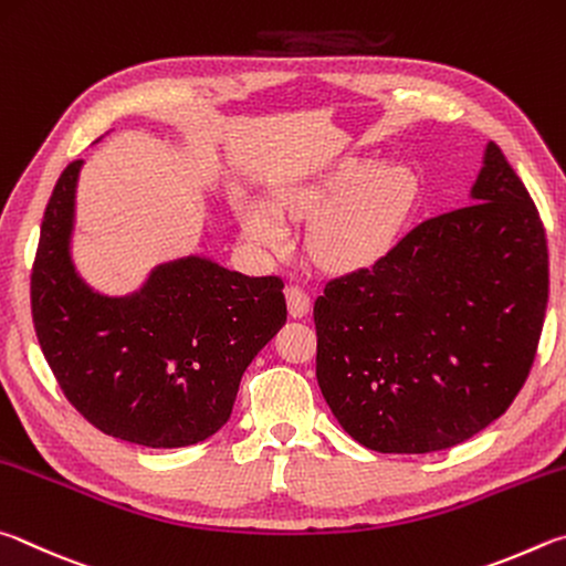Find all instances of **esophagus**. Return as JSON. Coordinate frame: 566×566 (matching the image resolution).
Returning <instances> with one entry per match:
<instances>
[{
  "mask_svg": "<svg viewBox=\"0 0 566 566\" xmlns=\"http://www.w3.org/2000/svg\"><path fill=\"white\" fill-rule=\"evenodd\" d=\"M285 301H289V313L291 318H305L311 311V295L305 293L298 285H291V289H285Z\"/></svg>",
  "mask_w": 566,
  "mask_h": 566,
  "instance_id": "esophagus-1",
  "label": "esophagus"
}]
</instances>
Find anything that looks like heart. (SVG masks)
<instances>
[{
	"label": "heart",
	"instance_id": "1",
	"mask_svg": "<svg viewBox=\"0 0 566 566\" xmlns=\"http://www.w3.org/2000/svg\"><path fill=\"white\" fill-rule=\"evenodd\" d=\"M418 181L408 166L348 158L321 178L277 188L265 206L238 198L235 216L253 243L283 251L291 243L285 221H308L315 261L331 271L373 265L398 241L415 206Z\"/></svg>",
	"mask_w": 566,
	"mask_h": 566
}]
</instances>
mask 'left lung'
I'll list each match as a JSON object with an SVG mask.
<instances>
[{"label":"left lung","mask_w":566,"mask_h":566,"mask_svg":"<svg viewBox=\"0 0 566 566\" xmlns=\"http://www.w3.org/2000/svg\"><path fill=\"white\" fill-rule=\"evenodd\" d=\"M470 198L315 301L321 392L368 450L454 448L527 380L549 298L544 226L492 142Z\"/></svg>","instance_id":"left-lung-1"}]
</instances>
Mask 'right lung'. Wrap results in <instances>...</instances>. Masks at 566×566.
Wrapping results in <instances>:
<instances>
[{
    "label": "right lung",
    "mask_w": 566,
    "mask_h": 566,
    "mask_svg": "<svg viewBox=\"0 0 566 566\" xmlns=\"http://www.w3.org/2000/svg\"><path fill=\"white\" fill-rule=\"evenodd\" d=\"M82 166L59 176L39 233L32 318L44 358L104 434L154 450L203 442L231 418L245 368L285 325L283 281L186 255L156 265L136 293H96L72 261Z\"/></svg>",
    "instance_id": "right-lung-1"
}]
</instances>
